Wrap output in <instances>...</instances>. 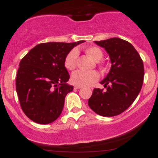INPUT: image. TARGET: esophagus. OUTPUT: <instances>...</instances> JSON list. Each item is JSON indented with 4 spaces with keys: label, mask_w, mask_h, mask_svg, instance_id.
Listing matches in <instances>:
<instances>
[{
    "label": "esophagus",
    "mask_w": 158,
    "mask_h": 158,
    "mask_svg": "<svg viewBox=\"0 0 158 158\" xmlns=\"http://www.w3.org/2000/svg\"><path fill=\"white\" fill-rule=\"evenodd\" d=\"M81 87H81V86L75 85V86H74V89H80V88H81Z\"/></svg>",
    "instance_id": "esophagus-1"
}]
</instances>
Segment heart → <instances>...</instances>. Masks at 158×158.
Returning a JSON list of instances; mask_svg holds the SVG:
<instances>
[{
  "mask_svg": "<svg viewBox=\"0 0 158 158\" xmlns=\"http://www.w3.org/2000/svg\"><path fill=\"white\" fill-rule=\"evenodd\" d=\"M86 54L91 57L93 60L98 61L103 57V51L100 48L97 46H89L84 48ZM77 51L72 49L68 52L64 58V66L68 70H74L76 66V61L77 57ZM99 78V74L95 71H76L71 74V81L75 85L87 86L93 84Z\"/></svg>",
  "mask_w": 158,
  "mask_h": 158,
  "instance_id": "heart-1",
  "label": "heart"
}]
</instances>
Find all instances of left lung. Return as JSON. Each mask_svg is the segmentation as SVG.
Returning <instances> with one entry per match:
<instances>
[{
  "mask_svg": "<svg viewBox=\"0 0 158 158\" xmlns=\"http://www.w3.org/2000/svg\"><path fill=\"white\" fill-rule=\"evenodd\" d=\"M95 43L108 53L111 68L101 82L106 90L94 89L88 105L101 116H116L131 105L141 90L143 60L131 44L123 39L113 37Z\"/></svg>",
  "mask_w": 158,
  "mask_h": 158,
  "instance_id": "8db88e82",
  "label": "left lung"
}]
</instances>
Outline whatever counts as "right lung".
Returning <instances> with one entry per match:
<instances>
[{
  "mask_svg": "<svg viewBox=\"0 0 158 158\" xmlns=\"http://www.w3.org/2000/svg\"><path fill=\"white\" fill-rule=\"evenodd\" d=\"M83 42L39 44L21 59L16 90L21 109L31 121L47 124L60 115L65 97L74 89L66 84L70 75L64 58L74 47Z\"/></svg>",
  "mask_w": 158,
  "mask_h": 158,
  "instance_id": "obj_1",
  "label": "right lung"
}]
</instances>
